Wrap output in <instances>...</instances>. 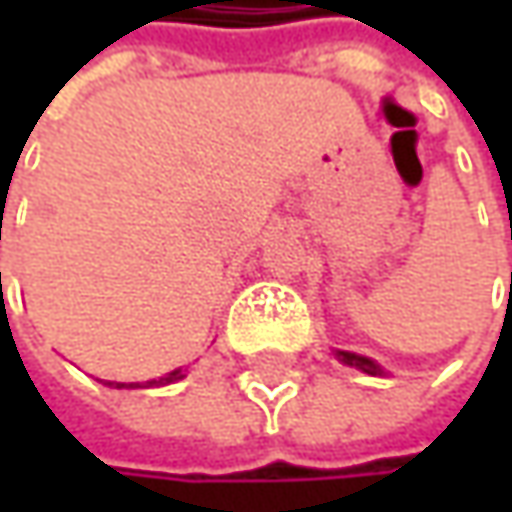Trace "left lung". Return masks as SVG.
Wrapping results in <instances>:
<instances>
[{
  "label": "left lung",
  "instance_id": "8db88e82",
  "mask_svg": "<svg viewBox=\"0 0 512 512\" xmlns=\"http://www.w3.org/2000/svg\"><path fill=\"white\" fill-rule=\"evenodd\" d=\"M336 359L347 367H356V370H362L367 376H384L382 364H376L373 359H367V356H359V353H350V350H336Z\"/></svg>",
  "mask_w": 512,
  "mask_h": 512
}]
</instances>
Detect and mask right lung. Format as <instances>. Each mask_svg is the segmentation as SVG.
I'll list each match as a JSON object with an SVG mask.
<instances>
[{
	"mask_svg": "<svg viewBox=\"0 0 512 512\" xmlns=\"http://www.w3.org/2000/svg\"><path fill=\"white\" fill-rule=\"evenodd\" d=\"M179 379H185L182 367H179V370H173V373H168V376L150 379V382H105V384H108V387H116V390H136V387H162V384H173V382H179Z\"/></svg>",
	"mask_w": 512,
	"mask_h": 512,
	"instance_id": "1",
	"label": "right lung"
}]
</instances>
